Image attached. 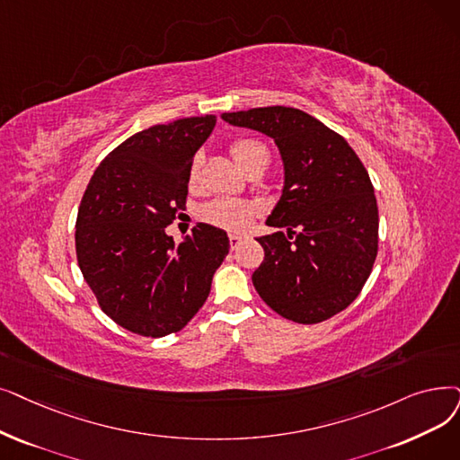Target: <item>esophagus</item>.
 <instances>
[{
    "mask_svg": "<svg viewBox=\"0 0 460 460\" xmlns=\"http://www.w3.org/2000/svg\"><path fill=\"white\" fill-rule=\"evenodd\" d=\"M241 243H243V236H238V234H229V244H231V250H236L238 246H241Z\"/></svg>",
    "mask_w": 460,
    "mask_h": 460,
    "instance_id": "1",
    "label": "esophagus"
}]
</instances>
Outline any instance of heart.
<instances>
[{
	"label": "heart",
	"instance_id": "1",
	"mask_svg": "<svg viewBox=\"0 0 460 460\" xmlns=\"http://www.w3.org/2000/svg\"><path fill=\"white\" fill-rule=\"evenodd\" d=\"M231 154L234 159L241 164L248 172L259 174L263 172L270 165V148L267 143H263L261 138L257 137H236L231 143ZM203 178V157L195 155L193 162L190 164L188 171V182L191 188H197L201 184ZM255 207L246 203V201H238V199H214L208 205L203 207L201 217L207 224L226 229V231H244L253 219Z\"/></svg>",
	"mask_w": 460,
	"mask_h": 460
}]
</instances>
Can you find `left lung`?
<instances>
[{"label":"left lung","mask_w":460,"mask_h":460,"mask_svg":"<svg viewBox=\"0 0 460 460\" xmlns=\"http://www.w3.org/2000/svg\"><path fill=\"white\" fill-rule=\"evenodd\" d=\"M270 135L286 186L259 236L263 263L252 282L259 296L295 323H319L348 308L365 288L377 255V203L368 171L342 135L293 107L222 116Z\"/></svg>","instance_id":"1"}]
</instances>
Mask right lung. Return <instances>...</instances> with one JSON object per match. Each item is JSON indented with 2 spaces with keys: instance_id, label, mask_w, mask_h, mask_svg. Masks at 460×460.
<instances>
[{
  "instance_id": "obj_1",
  "label": "right lung",
  "mask_w": 460,
  "mask_h": 460,
  "mask_svg": "<svg viewBox=\"0 0 460 460\" xmlns=\"http://www.w3.org/2000/svg\"><path fill=\"white\" fill-rule=\"evenodd\" d=\"M214 126L205 114L131 135L93 171L78 207V267L99 308L135 334L184 329L229 253L227 233L208 224L178 246L165 233L186 210L190 164Z\"/></svg>"
}]
</instances>
